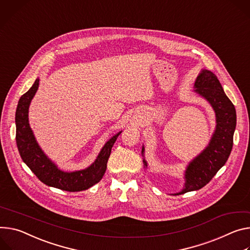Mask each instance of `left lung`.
<instances>
[{"label": "left lung", "mask_w": 250, "mask_h": 250, "mask_svg": "<svg viewBox=\"0 0 250 250\" xmlns=\"http://www.w3.org/2000/svg\"><path fill=\"white\" fill-rule=\"evenodd\" d=\"M194 86V92L207 99L212 105L216 116V129L208 146L188 165L185 188L175 195L197 190L207 186L229 160L233 145L236 112L216 76L210 71L203 70L197 77ZM144 150L143 147V152ZM144 163L147 167L145 160Z\"/></svg>", "instance_id": "1"}]
</instances>
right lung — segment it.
<instances>
[{
  "label": "right lung",
  "mask_w": 250,
  "mask_h": 250,
  "mask_svg": "<svg viewBox=\"0 0 250 250\" xmlns=\"http://www.w3.org/2000/svg\"><path fill=\"white\" fill-rule=\"evenodd\" d=\"M39 81L37 79L28 92L21 97L16 110V142L21 160L42 183L49 187L71 192L92 188L103 178L111 147L122 131L104 145L96 162L89 167L73 172L59 169L40 148L29 125V106L39 87Z\"/></svg>",
  "instance_id": "1"
}]
</instances>
